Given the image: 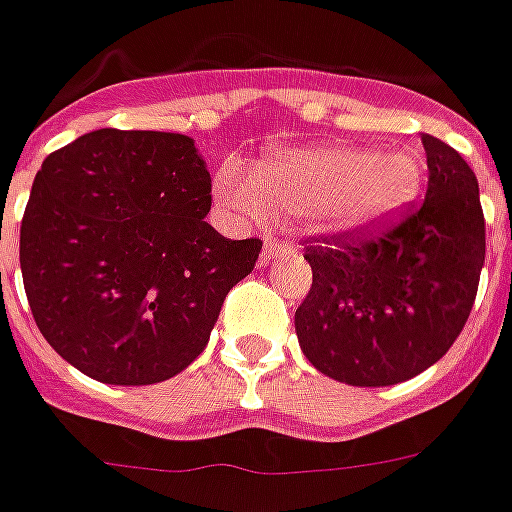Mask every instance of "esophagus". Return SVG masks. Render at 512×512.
I'll list each match as a JSON object with an SVG mask.
<instances>
[{"instance_id":"esophagus-1","label":"esophagus","mask_w":512,"mask_h":512,"mask_svg":"<svg viewBox=\"0 0 512 512\" xmlns=\"http://www.w3.org/2000/svg\"><path fill=\"white\" fill-rule=\"evenodd\" d=\"M286 253H294V245H291V242L267 237V242H264V251H261V264H270L272 259H280V256H286Z\"/></svg>"}]
</instances>
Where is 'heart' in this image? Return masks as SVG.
I'll return each instance as SVG.
<instances>
[{"mask_svg":"<svg viewBox=\"0 0 512 512\" xmlns=\"http://www.w3.org/2000/svg\"><path fill=\"white\" fill-rule=\"evenodd\" d=\"M424 169L410 151H367L359 145H321L275 153L251 175L218 169L215 194L251 221L294 215L318 232L359 240L370 237L413 207Z\"/></svg>","mask_w":512,"mask_h":512,"instance_id":"1","label":"heart"}]
</instances>
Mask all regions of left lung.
Masks as SVG:
<instances>
[{
  "label": "left lung",
  "mask_w": 512,
  "mask_h": 512,
  "mask_svg": "<svg viewBox=\"0 0 512 512\" xmlns=\"http://www.w3.org/2000/svg\"><path fill=\"white\" fill-rule=\"evenodd\" d=\"M429 186L397 224L370 237H310L313 286L297 307L299 348L348 386H394L429 370L461 334L486 259L475 172L424 134Z\"/></svg>",
  "instance_id": "left-lung-1"
}]
</instances>
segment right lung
I'll return each instance as SVG.
<instances>
[{
    "label": "right lung",
    "instance_id": "1",
    "mask_svg": "<svg viewBox=\"0 0 512 512\" xmlns=\"http://www.w3.org/2000/svg\"><path fill=\"white\" fill-rule=\"evenodd\" d=\"M210 172L186 134L99 129L42 161L21 221L34 324L83 375L151 386L205 351L261 240L207 224Z\"/></svg>",
    "mask_w": 512,
    "mask_h": 512
}]
</instances>
